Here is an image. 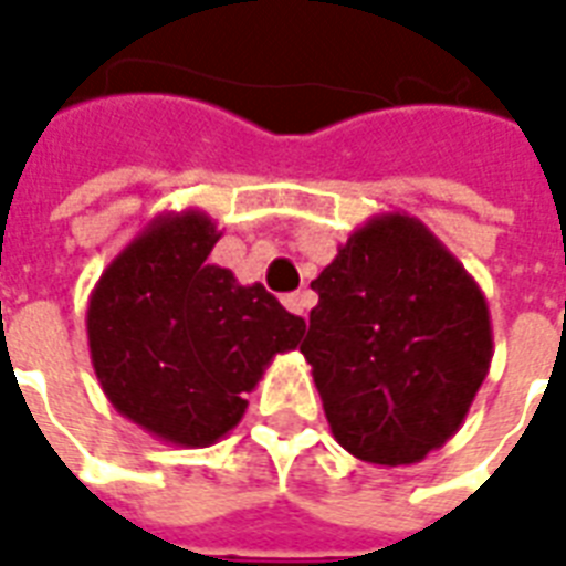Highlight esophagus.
<instances>
[{"instance_id":"1","label":"esophagus","mask_w":566,"mask_h":566,"mask_svg":"<svg viewBox=\"0 0 566 566\" xmlns=\"http://www.w3.org/2000/svg\"><path fill=\"white\" fill-rule=\"evenodd\" d=\"M312 306H315V294L312 291H296V294L284 296V308L294 312V315H303V318H306Z\"/></svg>"}]
</instances>
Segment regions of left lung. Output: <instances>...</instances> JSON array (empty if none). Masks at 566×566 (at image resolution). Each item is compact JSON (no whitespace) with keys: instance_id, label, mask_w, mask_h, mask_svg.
<instances>
[{"instance_id":"obj_1","label":"left lung","mask_w":566,"mask_h":566,"mask_svg":"<svg viewBox=\"0 0 566 566\" xmlns=\"http://www.w3.org/2000/svg\"><path fill=\"white\" fill-rule=\"evenodd\" d=\"M300 352L336 442L403 467L446 446L491 367L485 294L424 223L373 214L312 282Z\"/></svg>"}]
</instances>
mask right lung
I'll return each mask as SVG.
<instances>
[{
	"label": "right lung",
	"mask_w": 566,
	"mask_h": 566,
	"mask_svg": "<svg viewBox=\"0 0 566 566\" xmlns=\"http://www.w3.org/2000/svg\"><path fill=\"white\" fill-rule=\"evenodd\" d=\"M218 239L206 211H163L105 266L87 303L108 403L181 449L227 437L272 357L306 333L263 284L209 263Z\"/></svg>",
	"instance_id": "right-lung-1"
}]
</instances>
